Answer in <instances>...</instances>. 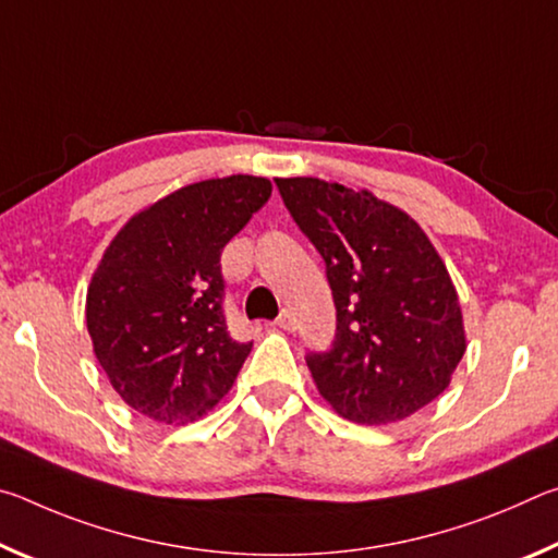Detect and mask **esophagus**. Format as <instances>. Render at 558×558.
I'll list each match as a JSON object with an SVG mask.
<instances>
[{
	"label": "esophagus",
	"mask_w": 558,
	"mask_h": 558,
	"mask_svg": "<svg viewBox=\"0 0 558 558\" xmlns=\"http://www.w3.org/2000/svg\"><path fill=\"white\" fill-rule=\"evenodd\" d=\"M278 327L288 329V332H295V329H298V319H295V315H292L290 310H282L280 317H278Z\"/></svg>",
	"instance_id": "esophagus-1"
}]
</instances>
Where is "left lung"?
Instances as JSON below:
<instances>
[{
  "label": "left lung",
  "instance_id": "obj_1",
  "mask_svg": "<svg viewBox=\"0 0 558 558\" xmlns=\"http://www.w3.org/2000/svg\"><path fill=\"white\" fill-rule=\"evenodd\" d=\"M325 260L337 307L327 352H310L319 393L347 421L386 426L448 389L465 354L458 292L409 214L315 177L276 179Z\"/></svg>",
  "mask_w": 558,
  "mask_h": 558
}]
</instances>
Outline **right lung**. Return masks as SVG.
<instances>
[{"instance_id":"1","label":"right lung","mask_w":558,"mask_h":558,"mask_svg":"<svg viewBox=\"0 0 558 558\" xmlns=\"http://www.w3.org/2000/svg\"><path fill=\"white\" fill-rule=\"evenodd\" d=\"M270 192L251 174L189 184L132 216L102 253L86 298L93 352L147 418L196 421L251 354L226 325L221 251Z\"/></svg>"}]
</instances>
